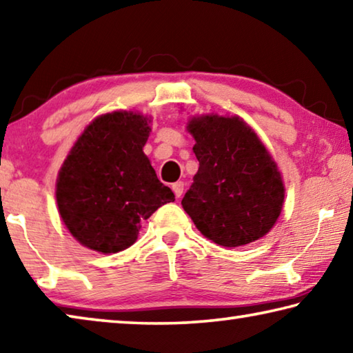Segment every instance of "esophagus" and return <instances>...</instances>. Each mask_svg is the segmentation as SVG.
I'll return each instance as SVG.
<instances>
[{
	"label": "esophagus",
	"mask_w": 353,
	"mask_h": 353,
	"mask_svg": "<svg viewBox=\"0 0 353 353\" xmlns=\"http://www.w3.org/2000/svg\"><path fill=\"white\" fill-rule=\"evenodd\" d=\"M172 191H174V194H176V198H181L182 196V193H183V182H176V183H172Z\"/></svg>",
	"instance_id": "34e87169"
}]
</instances>
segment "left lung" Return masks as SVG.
<instances>
[{
	"instance_id": "obj_1",
	"label": "left lung",
	"mask_w": 353,
	"mask_h": 353,
	"mask_svg": "<svg viewBox=\"0 0 353 353\" xmlns=\"http://www.w3.org/2000/svg\"><path fill=\"white\" fill-rule=\"evenodd\" d=\"M187 129L199 170L182 207L198 230L223 248L265 236L282 212L285 187L259 135L240 117H193Z\"/></svg>"
}]
</instances>
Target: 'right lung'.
I'll return each instance as SVG.
<instances>
[{
  "instance_id": "add662e5",
  "label": "right lung",
  "mask_w": 353,
  "mask_h": 353,
  "mask_svg": "<svg viewBox=\"0 0 353 353\" xmlns=\"http://www.w3.org/2000/svg\"><path fill=\"white\" fill-rule=\"evenodd\" d=\"M151 119L118 110L94 118L59 171L56 199L70 234L82 246L117 254L137 241L141 223L174 193L143 152Z\"/></svg>"
}]
</instances>
